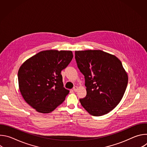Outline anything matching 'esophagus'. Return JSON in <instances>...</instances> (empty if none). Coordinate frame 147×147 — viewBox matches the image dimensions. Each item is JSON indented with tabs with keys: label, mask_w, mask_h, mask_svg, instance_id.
Masks as SVG:
<instances>
[{
	"label": "esophagus",
	"mask_w": 147,
	"mask_h": 147,
	"mask_svg": "<svg viewBox=\"0 0 147 147\" xmlns=\"http://www.w3.org/2000/svg\"><path fill=\"white\" fill-rule=\"evenodd\" d=\"M77 90H78V87L77 86H75L73 87V91L74 92H77Z\"/></svg>",
	"instance_id": "obj_1"
}]
</instances>
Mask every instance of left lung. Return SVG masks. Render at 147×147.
<instances>
[{"label":"left lung","instance_id":"8db88e82","mask_svg":"<svg viewBox=\"0 0 147 147\" xmlns=\"http://www.w3.org/2000/svg\"><path fill=\"white\" fill-rule=\"evenodd\" d=\"M75 59L87 87L86 96L80 99L81 105L94 116L109 113L120 102L127 86L121 62L100 50L76 51Z\"/></svg>","mask_w":147,"mask_h":147}]
</instances>
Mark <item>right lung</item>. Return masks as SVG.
I'll return each mask as SVG.
<instances>
[{"label":"right lung","instance_id":"obj_1","mask_svg":"<svg viewBox=\"0 0 147 147\" xmlns=\"http://www.w3.org/2000/svg\"><path fill=\"white\" fill-rule=\"evenodd\" d=\"M71 51H42L27 60L18 72L19 89L37 112L48 113L63 102L69 91L63 87L61 71L70 63Z\"/></svg>","mask_w":147,"mask_h":147}]
</instances>
